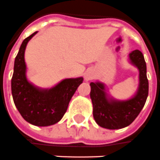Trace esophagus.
<instances>
[{"label":"esophagus","instance_id":"esophagus-1","mask_svg":"<svg viewBox=\"0 0 160 160\" xmlns=\"http://www.w3.org/2000/svg\"><path fill=\"white\" fill-rule=\"evenodd\" d=\"M92 74H90V73H86L85 74V79L86 80H90L91 78H92Z\"/></svg>","mask_w":160,"mask_h":160}]
</instances>
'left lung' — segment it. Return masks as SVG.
I'll return each instance as SVG.
<instances>
[{"label": "left lung", "mask_w": 160, "mask_h": 160, "mask_svg": "<svg viewBox=\"0 0 160 160\" xmlns=\"http://www.w3.org/2000/svg\"><path fill=\"white\" fill-rule=\"evenodd\" d=\"M129 58L140 71L139 89L132 99L123 102L108 99L102 83H90L93 116L96 123L102 128L119 129L128 127L139 115L146 103L148 96V80L143 54L139 50H135L129 54Z\"/></svg>", "instance_id": "obj_1"}]
</instances>
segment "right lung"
<instances>
[{
    "mask_svg": "<svg viewBox=\"0 0 160 160\" xmlns=\"http://www.w3.org/2000/svg\"><path fill=\"white\" fill-rule=\"evenodd\" d=\"M37 33L26 38L14 60L11 89L14 104L21 116L32 125L46 127L63 118L68 105L83 78L64 79L52 89L41 90L28 82L26 78L24 53L28 42Z\"/></svg>",
    "mask_w": 160,
    "mask_h": 160,
    "instance_id": "obj_1",
    "label": "right lung"
}]
</instances>
